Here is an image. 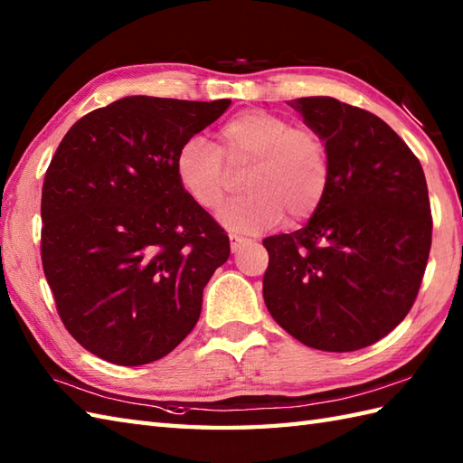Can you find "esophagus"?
<instances>
[{
	"label": "esophagus",
	"instance_id": "obj_1",
	"mask_svg": "<svg viewBox=\"0 0 463 463\" xmlns=\"http://www.w3.org/2000/svg\"><path fill=\"white\" fill-rule=\"evenodd\" d=\"M231 250L232 252H237V250H241L242 247H247V244L250 242L249 239H244V237H239V234H231Z\"/></svg>",
	"mask_w": 463,
	"mask_h": 463
}]
</instances>
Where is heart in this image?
Instances as JSON below:
<instances>
[{
    "label": "heart",
    "instance_id": "heart-1",
    "mask_svg": "<svg viewBox=\"0 0 463 463\" xmlns=\"http://www.w3.org/2000/svg\"><path fill=\"white\" fill-rule=\"evenodd\" d=\"M247 196L226 204L219 221L241 234H257L287 216L288 224L318 213L332 179L330 149L308 125L267 109H247L219 129V149L201 137L175 153V175L189 199L204 211L219 209L232 173L242 171Z\"/></svg>",
    "mask_w": 463,
    "mask_h": 463
}]
</instances>
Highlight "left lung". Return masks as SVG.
<instances>
[{"label":"left lung","mask_w":463,"mask_h":463,"mask_svg":"<svg viewBox=\"0 0 463 463\" xmlns=\"http://www.w3.org/2000/svg\"><path fill=\"white\" fill-rule=\"evenodd\" d=\"M288 105L326 139L332 179L304 229L262 241L264 302L310 348H366L418 297L431 247L426 176L410 146L370 111L332 97Z\"/></svg>","instance_id":"1"}]
</instances>
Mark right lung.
Instances as JSON below:
<instances>
[{
	"label": "right lung",
	"mask_w": 463,
	"mask_h": 463,
	"mask_svg": "<svg viewBox=\"0 0 463 463\" xmlns=\"http://www.w3.org/2000/svg\"><path fill=\"white\" fill-rule=\"evenodd\" d=\"M231 99L125 97L81 117L42 193V262L69 334L119 366L166 356L201 317L231 244L175 175V153Z\"/></svg>",
	"instance_id": "add662e5"
}]
</instances>
